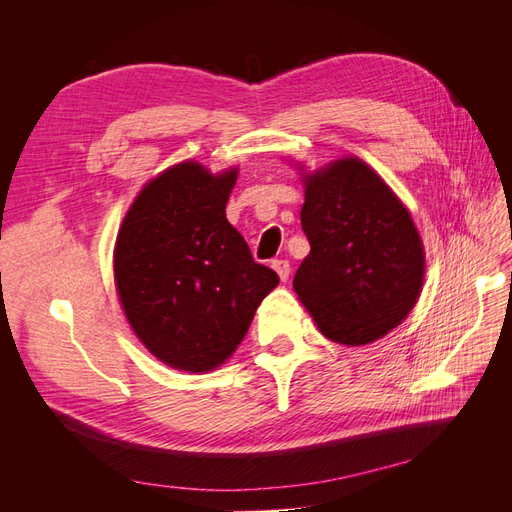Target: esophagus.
I'll use <instances>...</instances> for the list:
<instances>
[{
	"instance_id": "1",
	"label": "esophagus",
	"mask_w": 512,
	"mask_h": 512,
	"mask_svg": "<svg viewBox=\"0 0 512 512\" xmlns=\"http://www.w3.org/2000/svg\"><path fill=\"white\" fill-rule=\"evenodd\" d=\"M271 267L275 269V273L280 275V280L282 282H286L288 280V275H290V265H288V260H273L271 262Z\"/></svg>"
}]
</instances>
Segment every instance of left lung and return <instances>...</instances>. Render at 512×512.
I'll use <instances>...</instances> for the list:
<instances>
[{
	"instance_id": "1",
	"label": "left lung",
	"mask_w": 512,
	"mask_h": 512,
	"mask_svg": "<svg viewBox=\"0 0 512 512\" xmlns=\"http://www.w3.org/2000/svg\"><path fill=\"white\" fill-rule=\"evenodd\" d=\"M303 179L301 226L312 250L292 288L331 342H376L421 294L423 241L408 209L363 160H337Z\"/></svg>"
}]
</instances>
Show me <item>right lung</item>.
Wrapping results in <instances>:
<instances>
[{"mask_svg":"<svg viewBox=\"0 0 512 512\" xmlns=\"http://www.w3.org/2000/svg\"><path fill=\"white\" fill-rule=\"evenodd\" d=\"M237 168L181 162L151 179L123 218L115 286L130 327L162 363L211 371L237 350L280 284L226 220Z\"/></svg>","mask_w":512,"mask_h":512,"instance_id":"obj_1","label":"right lung"}]
</instances>
